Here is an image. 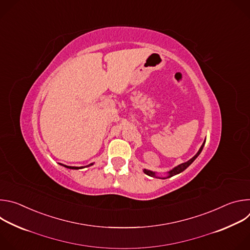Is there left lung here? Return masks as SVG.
I'll list each match as a JSON object with an SVG mask.
<instances>
[{
    "instance_id": "left-lung-1",
    "label": "left lung",
    "mask_w": 250,
    "mask_h": 250,
    "mask_svg": "<svg viewBox=\"0 0 250 250\" xmlns=\"http://www.w3.org/2000/svg\"><path fill=\"white\" fill-rule=\"evenodd\" d=\"M205 142H206V140L204 141V144H203V146H201V148L199 149V151H198V153L193 157V158H191L189 161H187V162H185V163H182V164H180V165H178L177 167H175L174 169H172L171 171H169V176H168V178L169 177H172V176H174V175H176V174H179V173H181L182 171H184L190 164H192L193 163V161L199 156V154L202 152V150H203V147H204V145H205ZM144 172L146 174V175H148V176H152V177H156L155 176V173L154 172H152V171H149V170H146V169H145L144 170Z\"/></svg>"
}]
</instances>
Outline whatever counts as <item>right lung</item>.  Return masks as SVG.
I'll return each instance as SVG.
<instances>
[{
	"instance_id": "add662e5",
	"label": "right lung",
	"mask_w": 250,
	"mask_h": 250,
	"mask_svg": "<svg viewBox=\"0 0 250 250\" xmlns=\"http://www.w3.org/2000/svg\"><path fill=\"white\" fill-rule=\"evenodd\" d=\"M64 167L66 168H69V169H79V167H73V166H66V165H63ZM80 168H83V167H80Z\"/></svg>"
}]
</instances>
